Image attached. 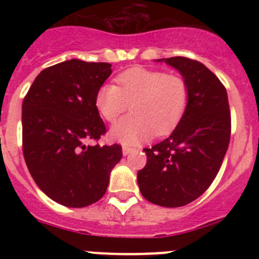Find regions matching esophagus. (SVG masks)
<instances>
[{"mask_svg": "<svg viewBox=\"0 0 259 259\" xmlns=\"http://www.w3.org/2000/svg\"><path fill=\"white\" fill-rule=\"evenodd\" d=\"M122 150H123V155H128L134 149H132V148H130V146H123Z\"/></svg>", "mask_w": 259, "mask_h": 259, "instance_id": "34e87169", "label": "esophagus"}]
</instances>
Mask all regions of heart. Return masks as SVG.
<instances>
[{"label": "heart", "instance_id": "1", "mask_svg": "<svg viewBox=\"0 0 259 259\" xmlns=\"http://www.w3.org/2000/svg\"><path fill=\"white\" fill-rule=\"evenodd\" d=\"M118 85L104 84L96 93V107L107 122L114 123L131 104V115L116 123L111 139L124 145L155 135L171 132L188 106L189 89L179 74L145 67H132L116 77Z\"/></svg>", "mask_w": 259, "mask_h": 259}]
</instances>
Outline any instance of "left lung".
I'll use <instances>...</instances> for the list:
<instances>
[{
    "mask_svg": "<svg viewBox=\"0 0 259 259\" xmlns=\"http://www.w3.org/2000/svg\"><path fill=\"white\" fill-rule=\"evenodd\" d=\"M162 61L188 84V106L166 140L144 149L146 164L137 183L149 202L179 207L200 197L215 179L230 144L231 113L227 91L206 66L185 57L157 59Z\"/></svg>",
    "mask_w": 259,
    "mask_h": 259,
    "instance_id": "1",
    "label": "left lung"
}]
</instances>
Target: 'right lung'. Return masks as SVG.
I'll list each match as a JSON object with an SVG mask.
<instances>
[{
    "label": "right lung",
    "instance_id": "right-lung-1",
    "mask_svg": "<svg viewBox=\"0 0 259 259\" xmlns=\"http://www.w3.org/2000/svg\"><path fill=\"white\" fill-rule=\"evenodd\" d=\"M111 75L105 62L70 59L37 75L23 100V155L38 188L67 207L97 202L122 146L85 145L106 132L96 93Z\"/></svg>",
    "mask_w": 259,
    "mask_h": 259
}]
</instances>
